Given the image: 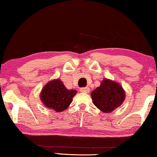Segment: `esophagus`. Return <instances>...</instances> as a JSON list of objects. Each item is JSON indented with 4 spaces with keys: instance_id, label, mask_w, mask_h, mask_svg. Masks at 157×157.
<instances>
[{
    "instance_id": "obj_1",
    "label": "esophagus",
    "mask_w": 157,
    "mask_h": 157,
    "mask_svg": "<svg viewBox=\"0 0 157 157\" xmlns=\"http://www.w3.org/2000/svg\"><path fill=\"white\" fill-rule=\"evenodd\" d=\"M80 91L81 92H83V93H89L90 89L89 87H83V88H81Z\"/></svg>"
}]
</instances>
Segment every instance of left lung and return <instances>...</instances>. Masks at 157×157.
<instances>
[{
    "label": "left lung",
    "instance_id": "obj_1",
    "mask_svg": "<svg viewBox=\"0 0 157 157\" xmlns=\"http://www.w3.org/2000/svg\"><path fill=\"white\" fill-rule=\"evenodd\" d=\"M94 104L105 113H111L121 106L125 99V91L119 83L104 78L100 86L91 94Z\"/></svg>",
    "mask_w": 157,
    "mask_h": 157
}]
</instances>
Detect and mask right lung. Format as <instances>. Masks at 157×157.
<instances>
[{
    "label": "right lung",
    "mask_w": 157,
    "mask_h": 157,
    "mask_svg": "<svg viewBox=\"0 0 157 157\" xmlns=\"http://www.w3.org/2000/svg\"><path fill=\"white\" fill-rule=\"evenodd\" d=\"M77 91L68 90L59 79H55L47 83L40 93V101L48 109L56 112L66 110L72 102V98Z\"/></svg>",
    "instance_id": "add662e5"
}]
</instances>
